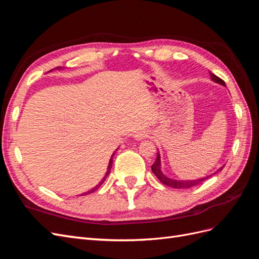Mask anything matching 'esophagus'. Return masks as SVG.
I'll use <instances>...</instances> for the list:
<instances>
[{"label":"esophagus","mask_w":259,"mask_h":259,"mask_svg":"<svg viewBox=\"0 0 259 259\" xmlns=\"http://www.w3.org/2000/svg\"><path fill=\"white\" fill-rule=\"evenodd\" d=\"M147 136H148V134H147V132H145V131H139V132L135 133V135H134V138H135L136 140H142V139L146 138Z\"/></svg>","instance_id":"obj_1"}]
</instances>
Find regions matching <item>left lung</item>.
I'll use <instances>...</instances> for the list:
<instances>
[{"mask_svg": "<svg viewBox=\"0 0 259 259\" xmlns=\"http://www.w3.org/2000/svg\"><path fill=\"white\" fill-rule=\"evenodd\" d=\"M209 75H210V80L214 81L218 84H221L223 86H226L225 82L219 79V77L217 75H215L214 73H211L209 71ZM224 167V166H223ZM223 167H221L219 169H217L214 174L218 173L219 170H222ZM151 169H152V173L158 177V179L160 180V182L165 185V186H168V187H171V188H175V189H184V188H191L193 186H197L199 184H201L202 182H204V180H206L208 177L213 176L214 174L211 175H208V176H205V177H201V178H198V179H192V180H178V179H174V178H169L167 177L166 175L163 174V171L161 169V155H160V152L158 151V153H156V159L154 161V163L152 164L151 166Z\"/></svg>", "mask_w": 259, "mask_h": 259, "instance_id": "1", "label": "left lung"}]
</instances>
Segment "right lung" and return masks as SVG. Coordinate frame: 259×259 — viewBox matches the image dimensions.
<instances>
[{
    "label": "right lung",
    "mask_w": 259,
    "mask_h": 259,
    "mask_svg": "<svg viewBox=\"0 0 259 259\" xmlns=\"http://www.w3.org/2000/svg\"><path fill=\"white\" fill-rule=\"evenodd\" d=\"M56 69H59V70H60V69H62V68H60V67H57ZM115 151H116V150H115ZM115 151H114V152L112 153V155H111V159H110V161H109V165H108V168H107V171H106V175H105V177H104L103 179H101V182H100V183H99V184H98V185H97L96 187H94V188H93V189L89 190L88 192H84V193H83V195H86V194H90V193H92V192H94V191H96V190L98 189V188H99V187H100L101 185H103V184H104V182H105V180H106V178L108 177L109 173H110V169H111V167H112V162H113V161H112V160H113V154L115 153Z\"/></svg>",
    "instance_id": "1"
}]
</instances>
